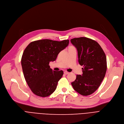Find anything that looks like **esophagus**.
<instances>
[{"instance_id":"obj_1","label":"esophagus","mask_w":124,"mask_h":124,"mask_svg":"<svg viewBox=\"0 0 124 124\" xmlns=\"http://www.w3.org/2000/svg\"><path fill=\"white\" fill-rule=\"evenodd\" d=\"M64 74L65 75H68V74H69V73L68 72H67V71H65V72H64Z\"/></svg>"}]
</instances>
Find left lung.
I'll return each instance as SVG.
<instances>
[{"label":"left lung","instance_id":"obj_1","mask_svg":"<svg viewBox=\"0 0 124 124\" xmlns=\"http://www.w3.org/2000/svg\"><path fill=\"white\" fill-rule=\"evenodd\" d=\"M70 42L77 49L79 64L83 66L82 75H77L72 85L80 95H90L97 90L105 77L107 69L105 54L100 45L91 39L76 38Z\"/></svg>","mask_w":124,"mask_h":124}]
</instances>
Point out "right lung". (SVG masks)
<instances>
[{
  "instance_id": "obj_1",
  "label": "right lung",
  "mask_w": 124,
  "mask_h": 124,
  "mask_svg": "<svg viewBox=\"0 0 124 124\" xmlns=\"http://www.w3.org/2000/svg\"><path fill=\"white\" fill-rule=\"evenodd\" d=\"M69 43V40L44 39L32 42L25 48L21 63L25 79L34 94L46 97L55 90L63 71L52 70L49 63L56 60Z\"/></svg>"
}]
</instances>
